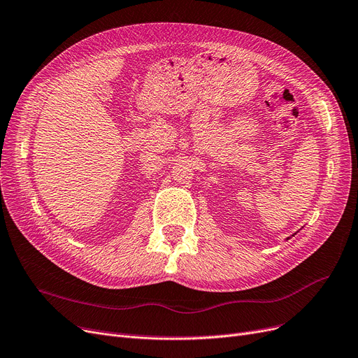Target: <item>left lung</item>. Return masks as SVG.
Instances as JSON below:
<instances>
[{
	"label": "left lung",
	"mask_w": 358,
	"mask_h": 358,
	"mask_svg": "<svg viewBox=\"0 0 358 358\" xmlns=\"http://www.w3.org/2000/svg\"><path fill=\"white\" fill-rule=\"evenodd\" d=\"M287 239H289V238H287Z\"/></svg>",
	"instance_id": "1"
}]
</instances>
